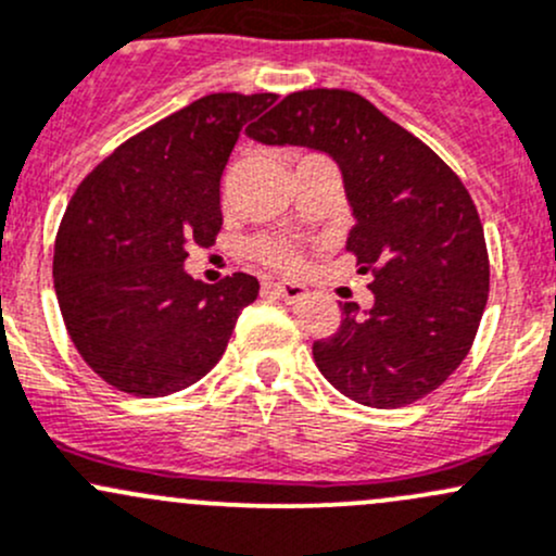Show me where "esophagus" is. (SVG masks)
I'll return each instance as SVG.
<instances>
[{
	"label": "esophagus",
	"instance_id": "34e87169",
	"mask_svg": "<svg viewBox=\"0 0 556 556\" xmlns=\"http://www.w3.org/2000/svg\"><path fill=\"white\" fill-rule=\"evenodd\" d=\"M266 290H268V293L277 295V298H282V301H288V303H295V301H301V298L308 295L306 285L288 282V279H285V282H268Z\"/></svg>",
	"mask_w": 556,
	"mask_h": 556
}]
</instances>
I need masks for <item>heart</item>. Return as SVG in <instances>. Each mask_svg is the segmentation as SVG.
Wrapping results in <instances>:
<instances>
[{
	"mask_svg": "<svg viewBox=\"0 0 556 556\" xmlns=\"http://www.w3.org/2000/svg\"><path fill=\"white\" fill-rule=\"evenodd\" d=\"M258 255L266 263H271V266H279V268H295L298 263H301V255H298L293 244L277 242V239H271V242H261Z\"/></svg>",
	"mask_w": 556,
	"mask_h": 556,
	"instance_id": "obj_1",
	"label": "heart"
}]
</instances>
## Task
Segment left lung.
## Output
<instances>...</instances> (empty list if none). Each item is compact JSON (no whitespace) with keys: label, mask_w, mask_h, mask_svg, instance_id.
I'll return each instance as SVG.
<instances>
[{"label":"left lung","mask_w":556,"mask_h":556,"mask_svg":"<svg viewBox=\"0 0 556 556\" xmlns=\"http://www.w3.org/2000/svg\"><path fill=\"white\" fill-rule=\"evenodd\" d=\"M250 138L323 151L343 175L359 271H372L367 312L343 303L336 336L312 346L319 372L349 400L402 407L469 354L490 290L484 231L469 191L424 140L349 90H301Z\"/></svg>","instance_id":"1"}]
</instances>
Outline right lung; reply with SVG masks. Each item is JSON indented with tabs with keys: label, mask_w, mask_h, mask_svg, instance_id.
<instances>
[{
	"label": "right lung",
	"mask_w": 556,
	"mask_h": 556,
	"mask_svg": "<svg viewBox=\"0 0 556 556\" xmlns=\"http://www.w3.org/2000/svg\"><path fill=\"white\" fill-rule=\"evenodd\" d=\"M274 92H213L146 127L106 156L68 202L55 239V295L81 359L136 396L207 376L258 298L237 271L218 285L186 274V248L220 231V175L239 130Z\"/></svg>",
	"instance_id": "1"
}]
</instances>
